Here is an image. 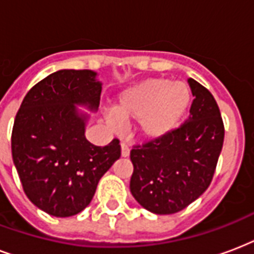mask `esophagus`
Here are the masks:
<instances>
[{"instance_id":"34e87169","label":"esophagus","mask_w":254,"mask_h":254,"mask_svg":"<svg viewBox=\"0 0 254 254\" xmlns=\"http://www.w3.org/2000/svg\"><path fill=\"white\" fill-rule=\"evenodd\" d=\"M121 147H122V156H125V158H127V156H128V155H129V147H128V144H127L126 141H122Z\"/></svg>"}]
</instances>
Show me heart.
Here are the masks:
<instances>
[{"label":"heart","instance_id":"heart-1","mask_svg":"<svg viewBox=\"0 0 254 254\" xmlns=\"http://www.w3.org/2000/svg\"><path fill=\"white\" fill-rule=\"evenodd\" d=\"M190 90L188 84L166 78H151L126 88L114 105V115L107 117L113 128L119 121L139 119V132L145 139H158L176 127L188 109Z\"/></svg>","mask_w":254,"mask_h":254}]
</instances>
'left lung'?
<instances>
[{
    "mask_svg": "<svg viewBox=\"0 0 254 254\" xmlns=\"http://www.w3.org/2000/svg\"><path fill=\"white\" fill-rule=\"evenodd\" d=\"M190 117L164 136L133 145L129 190L141 207L172 215L200 197L215 175L224 143V123L208 88L188 79Z\"/></svg>",
    "mask_w": 254,
    "mask_h": 254,
    "instance_id": "1",
    "label": "left lung"
}]
</instances>
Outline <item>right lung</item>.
Returning <instances> with one entry per match:
<instances>
[{
    "label": "right lung",
    "instance_id": "obj_1",
    "mask_svg": "<svg viewBox=\"0 0 254 254\" xmlns=\"http://www.w3.org/2000/svg\"><path fill=\"white\" fill-rule=\"evenodd\" d=\"M91 70H60L23 98L11 131V156L22 188L35 207L56 217L79 213L94 197L100 178L121 158L114 139L105 147L84 136L87 115L96 110L102 83Z\"/></svg>",
    "mask_w": 254,
    "mask_h": 254
}]
</instances>
